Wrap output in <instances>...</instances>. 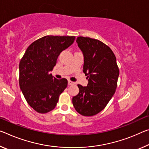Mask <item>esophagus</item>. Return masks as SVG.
<instances>
[{
	"label": "esophagus",
	"instance_id": "obj_1",
	"mask_svg": "<svg viewBox=\"0 0 149 149\" xmlns=\"http://www.w3.org/2000/svg\"><path fill=\"white\" fill-rule=\"evenodd\" d=\"M75 83V82H74V81H70V80H68V85H74Z\"/></svg>",
	"mask_w": 149,
	"mask_h": 149
}]
</instances>
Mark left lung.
<instances>
[{"mask_svg": "<svg viewBox=\"0 0 149 149\" xmlns=\"http://www.w3.org/2000/svg\"><path fill=\"white\" fill-rule=\"evenodd\" d=\"M77 46L84 55V73L87 86L77 85L79 93L72 98L74 107L84 116L101 111L114 95L119 70L116 57L109 47L98 40L77 38Z\"/></svg>", "mask_w": 149, "mask_h": 149, "instance_id": "left-lung-1", "label": "left lung"}]
</instances>
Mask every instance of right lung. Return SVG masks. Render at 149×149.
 <instances>
[{"mask_svg": "<svg viewBox=\"0 0 149 149\" xmlns=\"http://www.w3.org/2000/svg\"><path fill=\"white\" fill-rule=\"evenodd\" d=\"M75 36H46L28 46L19 63L20 88L31 107L40 113L53 110L59 96L68 86L65 78L50 74L63 50L72 45Z\"/></svg>", "mask_w": 149, "mask_h": 149, "instance_id": "right-lung-1", "label": "right lung"}]
</instances>
